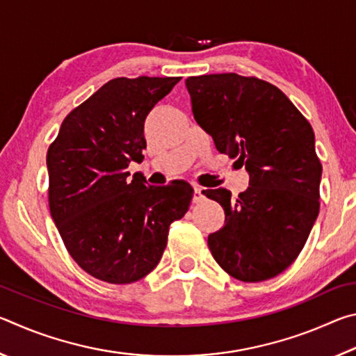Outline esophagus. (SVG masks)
Instances as JSON below:
<instances>
[{
  "label": "esophagus",
  "instance_id": "obj_1",
  "mask_svg": "<svg viewBox=\"0 0 356 356\" xmlns=\"http://www.w3.org/2000/svg\"><path fill=\"white\" fill-rule=\"evenodd\" d=\"M204 197H206V196H204V190L201 188V186H195V193H193V202H195V204L201 202Z\"/></svg>",
  "mask_w": 356,
  "mask_h": 356
}]
</instances>
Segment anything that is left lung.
I'll list each match as a JSON object with an SVG mask.
<instances>
[{"mask_svg":"<svg viewBox=\"0 0 356 356\" xmlns=\"http://www.w3.org/2000/svg\"><path fill=\"white\" fill-rule=\"evenodd\" d=\"M185 86L193 116L216 150L250 174L237 200L226 188L204 190L225 209V226L207 238L210 252L232 278H273L303 250L321 207L322 165L311 124L281 89L256 76H188Z\"/></svg>","mask_w":356,"mask_h":356,"instance_id":"1","label":"left lung"}]
</instances>
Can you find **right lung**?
Instances as JSON below:
<instances>
[{"mask_svg":"<svg viewBox=\"0 0 356 356\" xmlns=\"http://www.w3.org/2000/svg\"><path fill=\"white\" fill-rule=\"evenodd\" d=\"M180 76L114 78L63 120L47 152L48 204L72 259L111 284H130L160 262L172 221L190 207L185 180L146 185L144 120Z\"/></svg>","mask_w":356,"mask_h":356,"instance_id":"right-lung-1","label":"right lung"}]
</instances>
